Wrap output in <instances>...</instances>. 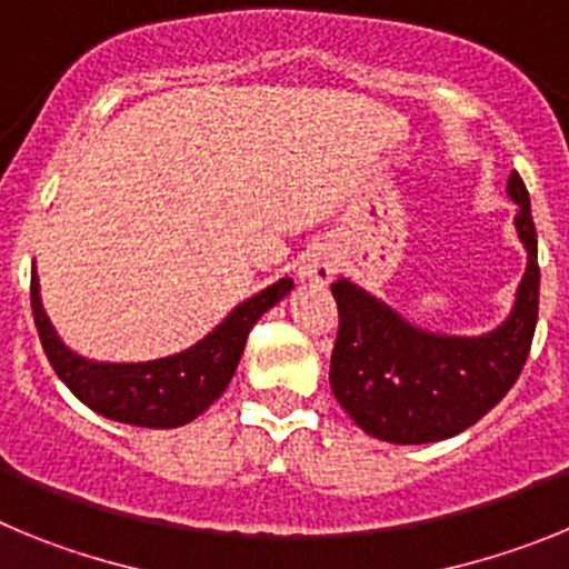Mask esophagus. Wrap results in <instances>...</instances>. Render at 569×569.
I'll return each mask as SVG.
<instances>
[{
    "instance_id": "34e87169",
    "label": "esophagus",
    "mask_w": 569,
    "mask_h": 569,
    "mask_svg": "<svg viewBox=\"0 0 569 569\" xmlns=\"http://www.w3.org/2000/svg\"><path fill=\"white\" fill-rule=\"evenodd\" d=\"M336 259L328 250H313L299 268V279L310 281V284H330L336 276Z\"/></svg>"
}]
</instances>
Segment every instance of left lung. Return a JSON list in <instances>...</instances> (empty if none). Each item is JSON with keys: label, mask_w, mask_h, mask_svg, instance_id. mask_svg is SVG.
Listing matches in <instances>:
<instances>
[{"label": "left lung", "mask_w": 569, "mask_h": 569, "mask_svg": "<svg viewBox=\"0 0 569 569\" xmlns=\"http://www.w3.org/2000/svg\"><path fill=\"white\" fill-rule=\"evenodd\" d=\"M507 196L519 204L512 222L527 268L510 316L490 333H430L350 279L330 284L339 305L330 390L367 436L390 445L450 439L490 413L519 379L539 319V239L516 170Z\"/></svg>", "instance_id": "8db88e82"}]
</instances>
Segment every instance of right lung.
<instances>
[{
  "mask_svg": "<svg viewBox=\"0 0 569 569\" xmlns=\"http://www.w3.org/2000/svg\"><path fill=\"white\" fill-rule=\"evenodd\" d=\"M290 290L293 279H279L236 305L193 347L153 361H93L73 353L44 313L37 268L30 273V308L50 367L82 405L110 421L170 430L202 416L224 393L244 353L250 328Z\"/></svg>",
  "mask_w": 569,
  "mask_h": 569,
  "instance_id": "add662e5",
  "label": "right lung"
}]
</instances>
